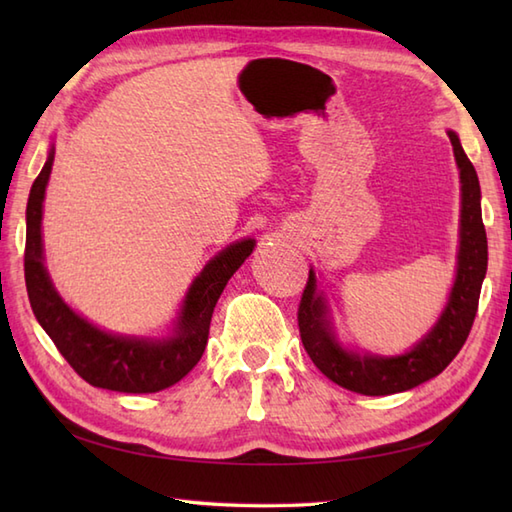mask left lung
I'll return each mask as SVG.
<instances>
[{
  "label": "left lung",
  "mask_w": 512,
  "mask_h": 512,
  "mask_svg": "<svg viewBox=\"0 0 512 512\" xmlns=\"http://www.w3.org/2000/svg\"><path fill=\"white\" fill-rule=\"evenodd\" d=\"M455 165L460 171V246L455 281L433 328L405 354L380 356L347 350L336 339L325 292L310 268L306 290L299 303V332L312 363L341 385L363 396H389L427 383L447 367L466 341L480 301L488 266V244L482 222V191L475 167L466 158L460 138L449 129Z\"/></svg>",
  "instance_id": "left-lung-1"
}]
</instances>
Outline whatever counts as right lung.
<instances>
[{
	"mask_svg": "<svg viewBox=\"0 0 512 512\" xmlns=\"http://www.w3.org/2000/svg\"><path fill=\"white\" fill-rule=\"evenodd\" d=\"M52 162L54 147H50L46 165L32 182L26 206L24 273L30 306L39 325L74 372L92 387L123 391V394H156L176 385L202 358L209 341L215 303L228 279L253 253L255 239H239L206 262L200 275L191 281L169 336L149 339V336L101 330L61 299L43 264L46 257H43L41 220Z\"/></svg>",
	"mask_w": 512,
	"mask_h": 512,
	"instance_id": "add662e5",
	"label": "right lung"
}]
</instances>
